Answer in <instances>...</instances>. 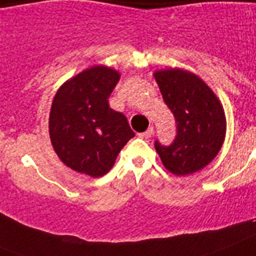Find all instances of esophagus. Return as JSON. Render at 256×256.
Returning <instances> with one entry per match:
<instances>
[{
	"instance_id": "34e87169",
	"label": "esophagus",
	"mask_w": 256,
	"mask_h": 256,
	"mask_svg": "<svg viewBox=\"0 0 256 256\" xmlns=\"http://www.w3.org/2000/svg\"><path fill=\"white\" fill-rule=\"evenodd\" d=\"M152 134H154V128H148L144 132H140V134H139V136L143 139H150L151 136H152Z\"/></svg>"
}]
</instances>
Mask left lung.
Listing matches in <instances>:
<instances>
[{
    "label": "left lung",
    "instance_id": "8db88e82",
    "mask_svg": "<svg viewBox=\"0 0 256 256\" xmlns=\"http://www.w3.org/2000/svg\"><path fill=\"white\" fill-rule=\"evenodd\" d=\"M154 76L176 121V138L170 146L155 140L162 163L176 176L200 171L217 156L225 139L224 108L192 72L172 68L156 70Z\"/></svg>",
    "mask_w": 256,
    "mask_h": 256
}]
</instances>
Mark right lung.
<instances>
[{"label": "right lung", "instance_id": "right-lung-1", "mask_svg": "<svg viewBox=\"0 0 256 256\" xmlns=\"http://www.w3.org/2000/svg\"><path fill=\"white\" fill-rule=\"evenodd\" d=\"M118 81L116 70L94 66L66 81L54 97L50 138L60 160L74 171L104 176L135 135L128 118L109 106Z\"/></svg>", "mask_w": 256, "mask_h": 256}]
</instances>
